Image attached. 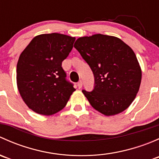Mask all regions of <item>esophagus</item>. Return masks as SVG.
<instances>
[{
	"label": "esophagus",
	"instance_id": "34e87169",
	"mask_svg": "<svg viewBox=\"0 0 159 159\" xmlns=\"http://www.w3.org/2000/svg\"><path fill=\"white\" fill-rule=\"evenodd\" d=\"M82 81H79L78 82V89H81V88H82Z\"/></svg>",
	"mask_w": 159,
	"mask_h": 159
}]
</instances>
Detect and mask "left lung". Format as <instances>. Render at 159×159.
<instances>
[{
  "label": "left lung",
  "mask_w": 159,
  "mask_h": 159,
  "mask_svg": "<svg viewBox=\"0 0 159 159\" xmlns=\"http://www.w3.org/2000/svg\"><path fill=\"white\" fill-rule=\"evenodd\" d=\"M74 47L94 74L93 91H82L91 106L106 116L127 109L142 80L133 50L119 38L101 34L79 38Z\"/></svg>",
  "instance_id": "1"
}]
</instances>
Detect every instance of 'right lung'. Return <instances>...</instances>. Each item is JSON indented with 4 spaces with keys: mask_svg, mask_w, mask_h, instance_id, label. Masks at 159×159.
Listing matches in <instances>:
<instances>
[{
    "mask_svg": "<svg viewBox=\"0 0 159 159\" xmlns=\"http://www.w3.org/2000/svg\"><path fill=\"white\" fill-rule=\"evenodd\" d=\"M75 41V38L58 33L40 34L20 54L17 65V89L25 104L36 113H57L75 91L61 67Z\"/></svg>",
    "mask_w": 159,
    "mask_h": 159,
    "instance_id": "right-lung-1",
    "label": "right lung"
}]
</instances>
